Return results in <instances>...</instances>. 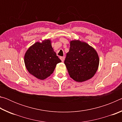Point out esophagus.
Listing matches in <instances>:
<instances>
[{"label":"esophagus","instance_id":"obj_1","mask_svg":"<svg viewBox=\"0 0 122 122\" xmlns=\"http://www.w3.org/2000/svg\"><path fill=\"white\" fill-rule=\"evenodd\" d=\"M61 59V60L62 61V62H63L64 60H65V56H61L60 57Z\"/></svg>","mask_w":122,"mask_h":122}]
</instances>
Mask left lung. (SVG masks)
I'll return each mask as SVG.
<instances>
[{
  "mask_svg": "<svg viewBox=\"0 0 122 122\" xmlns=\"http://www.w3.org/2000/svg\"><path fill=\"white\" fill-rule=\"evenodd\" d=\"M99 62L96 51L88 44L80 40L70 42L69 51L64 63L69 75L75 81L84 82L93 77Z\"/></svg>",
  "mask_w": 122,
  "mask_h": 122,
  "instance_id": "8db88e82",
  "label": "left lung"
}]
</instances>
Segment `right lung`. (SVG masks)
Masks as SVG:
<instances>
[{"mask_svg": "<svg viewBox=\"0 0 122 122\" xmlns=\"http://www.w3.org/2000/svg\"><path fill=\"white\" fill-rule=\"evenodd\" d=\"M24 62L29 73L40 80H44L53 73L61 60L51 47L49 39L36 42L26 51Z\"/></svg>", "mask_w": 122, "mask_h": 122, "instance_id": "obj_1", "label": "right lung"}]
</instances>
